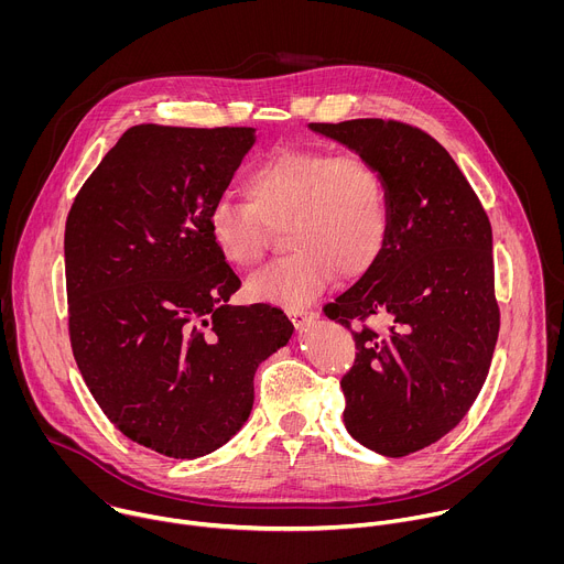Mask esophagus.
<instances>
[{"mask_svg": "<svg viewBox=\"0 0 564 564\" xmlns=\"http://www.w3.org/2000/svg\"><path fill=\"white\" fill-rule=\"evenodd\" d=\"M285 312H288L290 321H292V324H294L296 328L305 326V324H307V321L312 318V312H310L307 307H288Z\"/></svg>", "mask_w": 564, "mask_h": 564, "instance_id": "esophagus-1", "label": "esophagus"}]
</instances>
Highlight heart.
<instances>
[{
  "label": "heart",
  "instance_id": "obj_1",
  "mask_svg": "<svg viewBox=\"0 0 564 564\" xmlns=\"http://www.w3.org/2000/svg\"><path fill=\"white\" fill-rule=\"evenodd\" d=\"M243 189L248 200L218 198L209 207L207 229L227 263L250 268L268 250V225L285 223L292 252L248 279L259 301L305 305L337 270L346 279L366 274L386 246V187L359 155L281 147L248 172Z\"/></svg>",
  "mask_w": 564,
  "mask_h": 564
}]
</instances>
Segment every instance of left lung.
Returning <instances> with one entry per match:
<instances>
[{
    "label": "left lung",
    "mask_w": 564,
    "mask_h": 564,
    "mask_svg": "<svg viewBox=\"0 0 564 564\" xmlns=\"http://www.w3.org/2000/svg\"><path fill=\"white\" fill-rule=\"evenodd\" d=\"M310 129L364 158L386 187V246L326 314L346 328L387 321L352 332L344 424L366 448L404 457L453 431L487 381L500 330L491 223L451 153L422 129L379 118Z\"/></svg>",
    "instance_id": "1"
}]
</instances>
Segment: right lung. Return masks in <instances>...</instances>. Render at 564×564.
I'll return each instance as SVG.
<instances>
[{
	"label": "right lung",
	"mask_w": 564,
	"mask_h": 564,
	"mask_svg": "<svg viewBox=\"0 0 564 564\" xmlns=\"http://www.w3.org/2000/svg\"><path fill=\"white\" fill-rule=\"evenodd\" d=\"M257 142L252 127L138 124L77 192L64 229L75 364L111 424L176 459L220 448L250 417L254 372L294 326L240 288L209 238Z\"/></svg>",
	"instance_id": "obj_1"
}]
</instances>
